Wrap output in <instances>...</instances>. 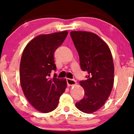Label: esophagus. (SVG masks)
<instances>
[{
	"label": "esophagus",
	"mask_w": 134,
	"mask_h": 134,
	"mask_svg": "<svg viewBox=\"0 0 134 134\" xmlns=\"http://www.w3.org/2000/svg\"><path fill=\"white\" fill-rule=\"evenodd\" d=\"M66 82L68 85H74L77 83V82L74 79H66Z\"/></svg>",
	"instance_id": "esophagus-1"
}]
</instances>
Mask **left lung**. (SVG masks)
<instances>
[{"label":"left lung","mask_w":134,"mask_h":134,"mask_svg":"<svg viewBox=\"0 0 134 134\" xmlns=\"http://www.w3.org/2000/svg\"><path fill=\"white\" fill-rule=\"evenodd\" d=\"M70 35L79 55L80 68L88 72L87 79L79 82L85 95L76 106L84 113H91L104 105L112 90V55L108 45L95 34L72 31Z\"/></svg>","instance_id":"1"}]
</instances>
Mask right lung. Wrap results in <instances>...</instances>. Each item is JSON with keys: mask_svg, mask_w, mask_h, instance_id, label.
<instances>
[{"mask_svg": "<svg viewBox=\"0 0 134 134\" xmlns=\"http://www.w3.org/2000/svg\"><path fill=\"white\" fill-rule=\"evenodd\" d=\"M67 31L41 35L25 46L20 63V82L23 91L31 105L43 113L57 107L60 97L66 88V80L50 78L56 71L54 55L68 35Z\"/></svg>", "mask_w": 134, "mask_h": 134, "instance_id": "1", "label": "right lung"}]
</instances>
